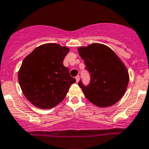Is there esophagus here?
<instances>
[{
    "instance_id": "1",
    "label": "esophagus",
    "mask_w": 149,
    "mask_h": 149,
    "mask_svg": "<svg viewBox=\"0 0 149 149\" xmlns=\"http://www.w3.org/2000/svg\"><path fill=\"white\" fill-rule=\"evenodd\" d=\"M79 79H80V76H76V82H79Z\"/></svg>"
}]
</instances>
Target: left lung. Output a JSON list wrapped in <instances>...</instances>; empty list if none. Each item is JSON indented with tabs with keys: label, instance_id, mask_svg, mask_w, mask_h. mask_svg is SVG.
<instances>
[{
	"label": "left lung",
	"instance_id": "1",
	"mask_svg": "<svg viewBox=\"0 0 149 149\" xmlns=\"http://www.w3.org/2000/svg\"><path fill=\"white\" fill-rule=\"evenodd\" d=\"M90 76L89 84L80 80L78 83L85 97L95 105H113L125 95L129 74L125 65L109 47L92 44L79 49Z\"/></svg>",
	"mask_w": 149,
	"mask_h": 149
}]
</instances>
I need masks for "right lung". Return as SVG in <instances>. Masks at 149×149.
I'll return each instance as SVG.
<instances>
[{"label": "right lung", "mask_w": 149, "mask_h": 149, "mask_svg": "<svg viewBox=\"0 0 149 149\" xmlns=\"http://www.w3.org/2000/svg\"><path fill=\"white\" fill-rule=\"evenodd\" d=\"M68 47L47 44L35 49L23 60L18 74L24 96L35 106L52 108L63 100L76 79L63 65Z\"/></svg>", "instance_id": "1"}]
</instances>
